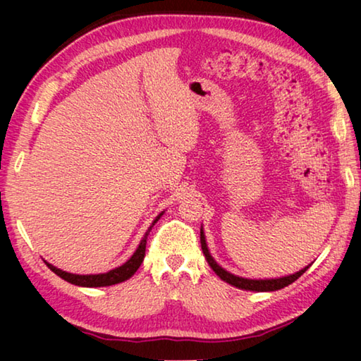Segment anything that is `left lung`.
<instances>
[{
    "label": "left lung",
    "instance_id": "1",
    "mask_svg": "<svg viewBox=\"0 0 361 361\" xmlns=\"http://www.w3.org/2000/svg\"><path fill=\"white\" fill-rule=\"evenodd\" d=\"M200 245H202V252L205 255L207 262H209V266L213 269V271H215L216 276L221 280H224L226 283H229L232 286H237V288H242V290H250V291H276V290H280V288H283V286H288L290 283L295 282V280H298L305 271H307V267H309V266L304 267L302 271L293 274V276H288V277H282V279H271V280L242 279V277L234 276V274H231L228 271H224L221 266L216 264V261L212 258L210 253H209V248H207L204 231H200Z\"/></svg>",
    "mask_w": 361,
    "mask_h": 361
}]
</instances>
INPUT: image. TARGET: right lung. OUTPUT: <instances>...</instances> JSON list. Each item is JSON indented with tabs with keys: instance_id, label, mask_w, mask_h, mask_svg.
I'll list each match as a JSON object with an SVG mask.
<instances>
[{
	"instance_id": "1",
	"label": "right lung",
	"mask_w": 361,
	"mask_h": 361,
	"mask_svg": "<svg viewBox=\"0 0 361 361\" xmlns=\"http://www.w3.org/2000/svg\"><path fill=\"white\" fill-rule=\"evenodd\" d=\"M161 215H162V213H161ZM161 215H159L154 219V221H152L151 228L157 223V219L161 218ZM151 228L146 231L143 240L140 242L137 252L132 255V258L127 262H124L122 266L116 267V269H113V271H109L106 274H97V276H78V274L65 272V271H62V269H57L56 266L49 264V262H46V261L44 262L54 274H57L59 277H62L63 280H66V282H70L73 285H78V286H89V288H92V286H109V285L121 283V282H124V280L130 279L133 274L137 272V269L142 266V262L145 259V252H146V239H148V234H149Z\"/></svg>"
}]
</instances>
